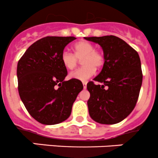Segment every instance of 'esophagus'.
I'll return each mask as SVG.
<instances>
[{
    "instance_id": "34e87169",
    "label": "esophagus",
    "mask_w": 158,
    "mask_h": 158,
    "mask_svg": "<svg viewBox=\"0 0 158 158\" xmlns=\"http://www.w3.org/2000/svg\"><path fill=\"white\" fill-rule=\"evenodd\" d=\"M83 87H84V89H86V88H87V82H83Z\"/></svg>"
}]
</instances>
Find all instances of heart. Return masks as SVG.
I'll use <instances>...</instances> for the list:
<instances>
[{
  "instance_id": "1",
  "label": "heart",
  "mask_w": 158,
  "mask_h": 158,
  "mask_svg": "<svg viewBox=\"0 0 158 158\" xmlns=\"http://www.w3.org/2000/svg\"><path fill=\"white\" fill-rule=\"evenodd\" d=\"M73 51L74 55L67 51L62 53L61 61L64 67L72 70L77 66L78 59H82L83 66L69 73L70 78L84 81L93 76L95 73V67L100 68L103 66L104 55L99 51L95 50V46L89 41H78L73 44Z\"/></svg>"
}]
</instances>
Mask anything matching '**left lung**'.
<instances>
[{"instance_id":"8db88e82","label":"left lung","mask_w":158,"mask_h":158,"mask_svg":"<svg viewBox=\"0 0 158 158\" xmlns=\"http://www.w3.org/2000/svg\"><path fill=\"white\" fill-rule=\"evenodd\" d=\"M99 44L103 51V66L87 84L89 115L99 124H114L126 118L135 108L143 81L138 52L116 36L85 37Z\"/></svg>"}]
</instances>
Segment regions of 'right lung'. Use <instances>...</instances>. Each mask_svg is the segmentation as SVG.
<instances>
[{
    "instance_id": "add662e5",
    "label": "right lung",
    "mask_w": 158,
    "mask_h": 158,
    "mask_svg": "<svg viewBox=\"0 0 158 158\" xmlns=\"http://www.w3.org/2000/svg\"><path fill=\"white\" fill-rule=\"evenodd\" d=\"M74 37H46L27 48L17 65L18 90L29 114L43 124H59L71 114L83 89L77 79L64 81L67 70L61 61L65 47Z\"/></svg>"
}]
</instances>
